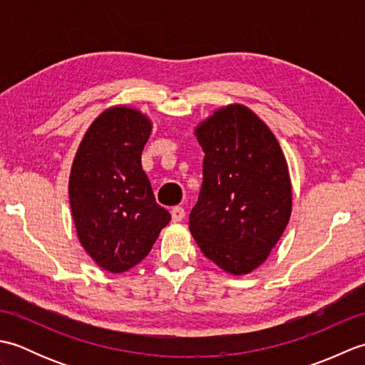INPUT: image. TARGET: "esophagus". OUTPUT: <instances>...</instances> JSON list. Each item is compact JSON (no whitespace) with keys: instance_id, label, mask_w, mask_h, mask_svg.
<instances>
[{"instance_id":"obj_1","label":"esophagus","mask_w":365,"mask_h":365,"mask_svg":"<svg viewBox=\"0 0 365 365\" xmlns=\"http://www.w3.org/2000/svg\"><path fill=\"white\" fill-rule=\"evenodd\" d=\"M170 216H173L174 222H178L185 218V210L182 207H173V210H170Z\"/></svg>"}]
</instances>
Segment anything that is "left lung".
Wrapping results in <instances>:
<instances>
[{
    "instance_id": "1",
    "label": "left lung",
    "mask_w": 365,
    "mask_h": 365,
    "mask_svg": "<svg viewBox=\"0 0 365 365\" xmlns=\"http://www.w3.org/2000/svg\"><path fill=\"white\" fill-rule=\"evenodd\" d=\"M205 153L190 232L229 274L259 268L289 224L292 182L273 131L240 103L218 108L195 128Z\"/></svg>"
}]
</instances>
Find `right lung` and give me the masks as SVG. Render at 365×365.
<instances>
[{"label":"right lung","instance_id":"obj_1","mask_svg":"<svg viewBox=\"0 0 365 365\" xmlns=\"http://www.w3.org/2000/svg\"><path fill=\"white\" fill-rule=\"evenodd\" d=\"M152 120L136 108H108L84 133L71 169L68 199L84 251L110 273L150 252L170 215L157 204L141 153Z\"/></svg>","mask_w":365,"mask_h":365}]
</instances>
